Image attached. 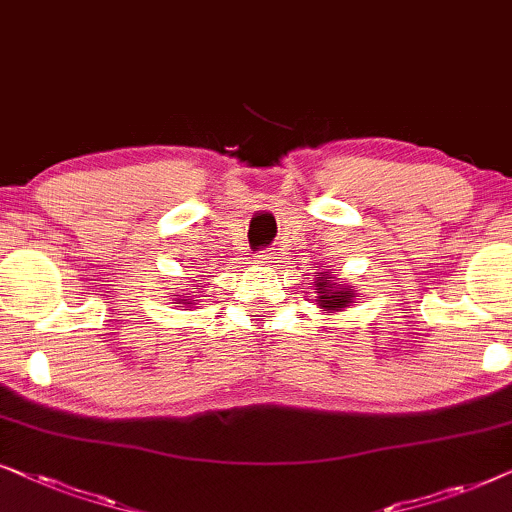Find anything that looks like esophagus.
<instances>
[{
	"mask_svg": "<svg viewBox=\"0 0 512 512\" xmlns=\"http://www.w3.org/2000/svg\"><path fill=\"white\" fill-rule=\"evenodd\" d=\"M255 260L260 262V264H269V262L276 260V252H271L269 248H267V250H260V252H257V255H255Z\"/></svg>",
	"mask_w": 512,
	"mask_h": 512,
	"instance_id": "1",
	"label": "esophagus"
}]
</instances>
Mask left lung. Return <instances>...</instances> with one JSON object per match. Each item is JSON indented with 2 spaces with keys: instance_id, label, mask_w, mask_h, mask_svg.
Instances as JSON below:
<instances>
[{
  "instance_id": "left-lung-1",
  "label": "left lung",
  "mask_w": 512,
  "mask_h": 512,
  "mask_svg": "<svg viewBox=\"0 0 512 512\" xmlns=\"http://www.w3.org/2000/svg\"><path fill=\"white\" fill-rule=\"evenodd\" d=\"M327 278H332L327 271L323 276H318L316 290L320 292V297L316 299V302L323 306L325 311H339V309H344V306H349L353 292L346 288H337V283H330Z\"/></svg>"
}]
</instances>
